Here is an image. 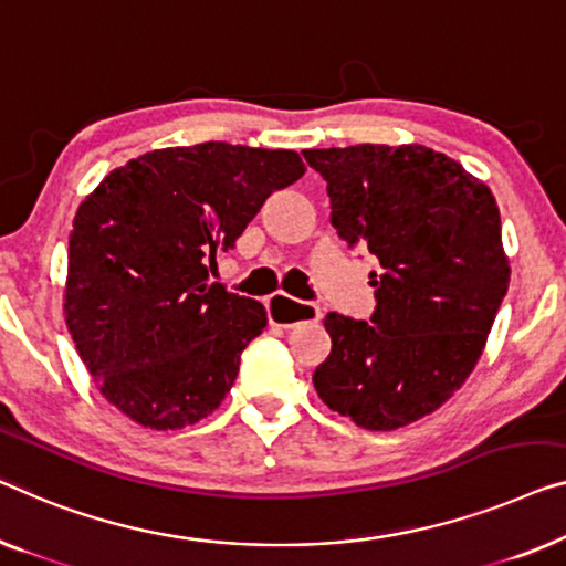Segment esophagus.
<instances>
[{
	"instance_id": "34e87169",
	"label": "esophagus",
	"mask_w": 566,
	"mask_h": 566,
	"mask_svg": "<svg viewBox=\"0 0 566 566\" xmlns=\"http://www.w3.org/2000/svg\"><path fill=\"white\" fill-rule=\"evenodd\" d=\"M265 308H268L270 324L285 326V329H289V326L303 324V322H322V316H324V311L318 306L293 301L289 296H283V293H275V296H270L265 301Z\"/></svg>"
}]
</instances>
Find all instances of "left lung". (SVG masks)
<instances>
[{
  "mask_svg": "<svg viewBox=\"0 0 566 566\" xmlns=\"http://www.w3.org/2000/svg\"><path fill=\"white\" fill-rule=\"evenodd\" d=\"M342 240L378 258L370 322L326 316L314 388L332 411L392 431L447 403L482 357L511 283L490 188L423 145L303 150Z\"/></svg>",
  "mask_w": 566,
  "mask_h": 566,
  "instance_id": "8db88e82",
  "label": "left lung"
}]
</instances>
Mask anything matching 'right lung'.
Instances as JSON below:
<instances>
[{
	"mask_svg": "<svg viewBox=\"0 0 566 566\" xmlns=\"http://www.w3.org/2000/svg\"><path fill=\"white\" fill-rule=\"evenodd\" d=\"M303 174L293 150L163 147L81 201L63 314L96 388L127 419L176 431L217 411L268 314L209 283V270L268 196Z\"/></svg>",
	"mask_w": 566,
	"mask_h": 566,
	"instance_id": "right-lung-1",
	"label": "right lung"
}]
</instances>
